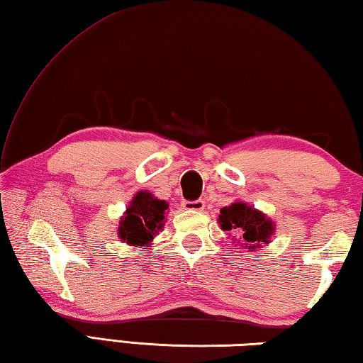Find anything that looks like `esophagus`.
Here are the masks:
<instances>
[{"label": "esophagus", "instance_id": "1", "mask_svg": "<svg viewBox=\"0 0 363 363\" xmlns=\"http://www.w3.org/2000/svg\"><path fill=\"white\" fill-rule=\"evenodd\" d=\"M182 207L184 210H193V211H202L205 207V202L202 199H197V201H183L182 202Z\"/></svg>", "mask_w": 363, "mask_h": 363}]
</instances>
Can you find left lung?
Masks as SVG:
<instances>
[{
  "mask_svg": "<svg viewBox=\"0 0 363 363\" xmlns=\"http://www.w3.org/2000/svg\"><path fill=\"white\" fill-rule=\"evenodd\" d=\"M218 223L223 230L240 232L242 240L238 243L242 242L243 248H248V251L270 243V237L275 230V224L270 218L245 202H234L229 207H223Z\"/></svg>",
  "mask_w": 363,
  "mask_h": 363,
  "instance_id": "obj_1",
  "label": "left lung"
}]
</instances>
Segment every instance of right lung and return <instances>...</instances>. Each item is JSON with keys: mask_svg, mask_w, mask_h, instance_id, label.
I'll return each instance as SVG.
<instances>
[{"mask_svg": "<svg viewBox=\"0 0 363 363\" xmlns=\"http://www.w3.org/2000/svg\"><path fill=\"white\" fill-rule=\"evenodd\" d=\"M167 202L156 199L148 191H139L129 202L125 215L120 218L118 237L133 246L150 245L164 225V211Z\"/></svg>", "mask_w": 363, "mask_h": 363, "instance_id": "right-lung-1", "label": "right lung"}]
</instances>
